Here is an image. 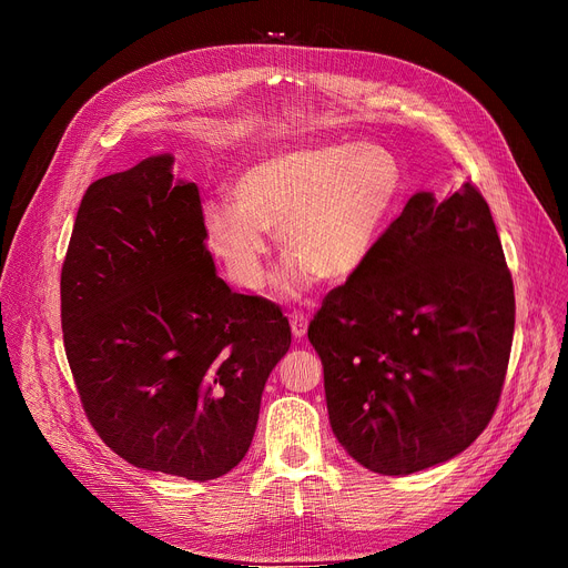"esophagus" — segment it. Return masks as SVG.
Wrapping results in <instances>:
<instances>
[{
  "instance_id": "34e87169",
  "label": "esophagus",
  "mask_w": 568,
  "mask_h": 568,
  "mask_svg": "<svg viewBox=\"0 0 568 568\" xmlns=\"http://www.w3.org/2000/svg\"><path fill=\"white\" fill-rule=\"evenodd\" d=\"M290 318V331L295 337H304L306 335V327H308V318L306 314H302V311H292V314L287 316Z\"/></svg>"
}]
</instances>
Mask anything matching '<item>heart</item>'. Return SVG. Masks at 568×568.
<instances>
[{
	"label": "heart",
	"instance_id": "obj_1",
	"mask_svg": "<svg viewBox=\"0 0 568 568\" xmlns=\"http://www.w3.org/2000/svg\"><path fill=\"white\" fill-rule=\"evenodd\" d=\"M400 189L396 158L373 143L295 145L237 174L233 200L203 207L205 241L243 290L266 281L268 237L287 264L278 290L292 297L314 281H346L368 262Z\"/></svg>",
	"mask_w": 568,
	"mask_h": 568
}]
</instances>
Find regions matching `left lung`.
Listing matches in <instances>:
<instances>
[{"instance_id":"left-lung-1","label":"left lung","mask_w":568,"mask_h":568,"mask_svg":"<svg viewBox=\"0 0 568 568\" xmlns=\"http://www.w3.org/2000/svg\"><path fill=\"white\" fill-rule=\"evenodd\" d=\"M511 335L515 285L479 189L415 193L308 323L337 442L387 477L450 460L498 408Z\"/></svg>"}]
</instances>
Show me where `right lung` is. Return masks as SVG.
I'll return each instance as SVG.
<instances>
[{
	"instance_id": "add662e5",
	"label": "right lung",
	"mask_w": 568,
	"mask_h": 568,
	"mask_svg": "<svg viewBox=\"0 0 568 568\" xmlns=\"http://www.w3.org/2000/svg\"><path fill=\"white\" fill-rule=\"evenodd\" d=\"M172 155L82 197L61 268L65 356L87 419L126 463L210 481L243 460L290 349L281 306L214 273L195 184Z\"/></svg>"
}]
</instances>
